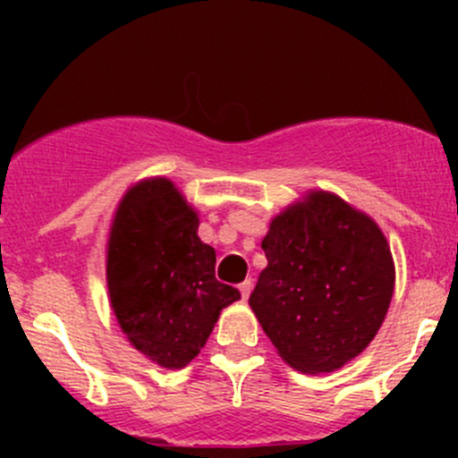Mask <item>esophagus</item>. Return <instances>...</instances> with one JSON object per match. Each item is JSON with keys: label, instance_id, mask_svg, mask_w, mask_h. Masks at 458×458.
Returning a JSON list of instances; mask_svg holds the SVG:
<instances>
[{"label": "esophagus", "instance_id": "1", "mask_svg": "<svg viewBox=\"0 0 458 458\" xmlns=\"http://www.w3.org/2000/svg\"><path fill=\"white\" fill-rule=\"evenodd\" d=\"M239 290H242V297H243V299H248V297H250L252 281H250V279H246V281H243V284H239Z\"/></svg>", "mask_w": 458, "mask_h": 458}]
</instances>
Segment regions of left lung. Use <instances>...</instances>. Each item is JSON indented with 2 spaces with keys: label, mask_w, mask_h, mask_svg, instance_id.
Masks as SVG:
<instances>
[{
  "label": "left lung",
  "mask_w": 458,
  "mask_h": 458,
  "mask_svg": "<svg viewBox=\"0 0 458 458\" xmlns=\"http://www.w3.org/2000/svg\"><path fill=\"white\" fill-rule=\"evenodd\" d=\"M261 248L250 308L281 359L317 374L361 354L394 293L390 246L370 216L315 191L272 219Z\"/></svg>",
  "instance_id": "8db88e82"
}]
</instances>
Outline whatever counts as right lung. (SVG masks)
<instances>
[{
  "label": "right lung",
  "mask_w": 458,
  "mask_h": 458,
  "mask_svg": "<svg viewBox=\"0 0 458 458\" xmlns=\"http://www.w3.org/2000/svg\"><path fill=\"white\" fill-rule=\"evenodd\" d=\"M199 216L165 177L140 182L114 212L106 255L110 306L132 345L161 368L201 352L219 312L242 299L216 281Z\"/></svg>",
  "instance_id": "obj_1"
}]
</instances>
